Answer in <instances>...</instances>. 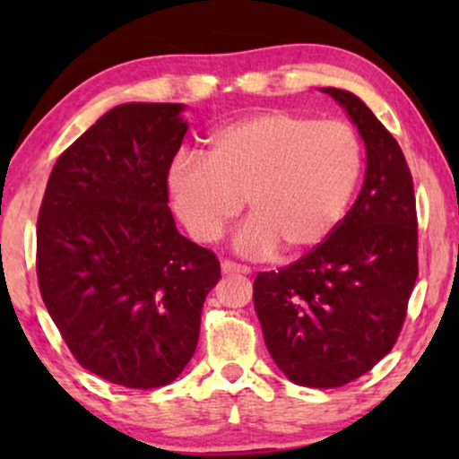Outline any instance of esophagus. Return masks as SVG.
<instances>
[{"label": "esophagus", "mask_w": 459, "mask_h": 459, "mask_svg": "<svg viewBox=\"0 0 459 459\" xmlns=\"http://www.w3.org/2000/svg\"><path fill=\"white\" fill-rule=\"evenodd\" d=\"M221 269H223V273H250L248 265H242V263H236L230 259H225L221 263Z\"/></svg>", "instance_id": "esophagus-1"}]
</instances>
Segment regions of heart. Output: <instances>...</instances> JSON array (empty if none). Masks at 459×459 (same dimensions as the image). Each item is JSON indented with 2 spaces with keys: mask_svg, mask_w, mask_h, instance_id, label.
Instances as JSON below:
<instances>
[{
  "mask_svg": "<svg viewBox=\"0 0 459 459\" xmlns=\"http://www.w3.org/2000/svg\"><path fill=\"white\" fill-rule=\"evenodd\" d=\"M363 173V143L341 118L269 110L211 135L204 160L181 156L169 194L190 236L217 242L248 206L238 248L297 256L317 248L347 215Z\"/></svg>",
  "mask_w": 459,
  "mask_h": 459,
  "instance_id": "obj_1",
  "label": "heart"
}]
</instances>
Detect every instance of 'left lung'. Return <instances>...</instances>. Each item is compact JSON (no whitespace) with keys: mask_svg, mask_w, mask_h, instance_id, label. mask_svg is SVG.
Wrapping results in <instances>:
<instances>
[{"mask_svg":"<svg viewBox=\"0 0 459 459\" xmlns=\"http://www.w3.org/2000/svg\"><path fill=\"white\" fill-rule=\"evenodd\" d=\"M366 142V179L334 234L255 278L267 351L294 385L344 386L391 353L418 278V212L399 143L351 91L324 87Z\"/></svg>","mask_w":459,"mask_h":459,"instance_id":"left-lung-1","label":"left lung"}]
</instances>
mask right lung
<instances>
[{"mask_svg": "<svg viewBox=\"0 0 459 459\" xmlns=\"http://www.w3.org/2000/svg\"><path fill=\"white\" fill-rule=\"evenodd\" d=\"M181 104H121L49 173L37 217V280L79 366L127 388H159L198 344L215 253L169 209V169L187 125Z\"/></svg>", "mask_w": 459, "mask_h": 459, "instance_id": "right-lung-1", "label": "right lung"}]
</instances>
